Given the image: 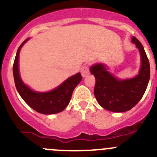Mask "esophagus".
Segmentation results:
<instances>
[{
	"instance_id": "obj_1",
	"label": "esophagus",
	"mask_w": 157,
	"mask_h": 157,
	"mask_svg": "<svg viewBox=\"0 0 157 157\" xmlns=\"http://www.w3.org/2000/svg\"><path fill=\"white\" fill-rule=\"evenodd\" d=\"M81 73L83 77H86L87 75H88L90 74L89 71V67H88V65H85L84 66H82V70H81Z\"/></svg>"
}]
</instances>
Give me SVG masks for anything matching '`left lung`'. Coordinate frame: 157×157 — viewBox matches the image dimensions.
I'll use <instances>...</instances> for the list:
<instances>
[{
    "label": "left lung",
    "instance_id": "left-lung-1",
    "mask_svg": "<svg viewBox=\"0 0 157 157\" xmlns=\"http://www.w3.org/2000/svg\"><path fill=\"white\" fill-rule=\"evenodd\" d=\"M132 42L139 49L142 62L139 74L135 78L119 80L102 64L90 68L95 78L94 94L97 101L102 108L113 112H124L133 108L142 98L150 80V63L144 46L135 36Z\"/></svg>",
    "mask_w": 157,
    "mask_h": 157
}]
</instances>
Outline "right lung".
Returning <instances> with one entry per match:
<instances>
[{
  "label": "right lung",
  "mask_w": 157,
  "mask_h": 157,
  "mask_svg": "<svg viewBox=\"0 0 157 157\" xmlns=\"http://www.w3.org/2000/svg\"><path fill=\"white\" fill-rule=\"evenodd\" d=\"M28 40H24L19 46L13 66L15 86L24 101L36 111L44 114H57L63 111L69 105L73 90L82 81L81 74L77 73L66 79L62 85L49 92H36L28 88L21 80L18 69V59L21 48Z\"/></svg>",
  "instance_id": "obj_1"
}]
</instances>
